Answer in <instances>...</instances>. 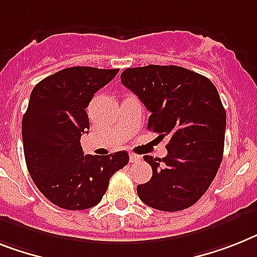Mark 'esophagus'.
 <instances>
[{
    "label": "esophagus",
    "instance_id": "34e87169",
    "mask_svg": "<svg viewBox=\"0 0 257 257\" xmlns=\"http://www.w3.org/2000/svg\"><path fill=\"white\" fill-rule=\"evenodd\" d=\"M141 160V156L139 155H135V154H130V162L131 163H137Z\"/></svg>",
    "mask_w": 257,
    "mask_h": 257
}]
</instances>
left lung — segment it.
<instances>
[{
  "label": "left lung",
  "mask_w": 257,
  "mask_h": 257,
  "mask_svg": "<svg viewBox=\"0 0 257 257\" xmlns=\"http://www.w3.org/2000/svg\"><path fill=\"white\" fill-rule=\"evenodd\" d=\"M120 81L151 113L148 130L169 138L167 156H143L152 177L137 186L147 206L188 209L205 194L223 158L226 111L217 88L205 76L177 65L127 68Z\"/></svg>",
  "instance_id": "8db88e82"
}]
</instances>
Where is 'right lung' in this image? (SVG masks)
<instances>
[{
    "instance_id": "right-lung-1",
    "label": "right lung",
    "mask_w": 257,
    "mask_h": 257,
    "mask_svg": "<svg viewBox=\"0 0 257 257\" xmlns=\"http://www.w3.org/2000/svg\"><path fill=\"white\" fill-rule=\"evenodd\" d=\"M119 69L71 67L34 86L22 119L23 152L29 173L48 201L65 210H85L102 200L111 176L128 163L126 151L84 155L86 107Z\"/></svg>"
}]
</instances>
